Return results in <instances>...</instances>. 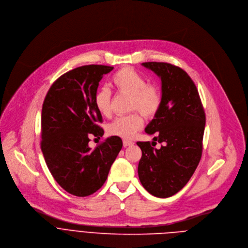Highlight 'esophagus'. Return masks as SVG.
Masks as SVG:
<instances>
[{"instance_id": "34e87169", "label": "esophagus", "mask_w": 248, "mask_h": 248, "mask_svg": "<svg viewBox=\"0 0 248 248\" xmlns=\"http://www.w3.org/2000/svg\"><path fill=\"white\" fill-rule=\"evenodd\" d=\"M123 143H124V147H127V146H132L134 143L132 142V141H130V140H126V139H124V141H123Z\"/></svg>"}]
</instances>
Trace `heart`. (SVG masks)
I'll list each match as a JSON object with an SVG mask.
<instances>
[{"label":"heart","mask_w":248,"mask_h":248,"mask_svg":"<svg viewBox=\"0 0 248 248\" xmlns=\"http://www.w3.org/2000/svg\"><path fill=\"white\" fill-rule=\"evenodd\" d=\"M112 82L118 93L129 95V111H138L146 118L155 116L158 111L161 105L159 89L154 84H146V78L135 69L131 67L121 69L113 76ZM94 104L101 115L110 114V93L107 89H101L96 93ZM143 124L142 116L133 112L113 121L108 126V132L111 135L130 139L142 128Z\"/></svg>","instance_id":"b5f03b06"}]
</instances>
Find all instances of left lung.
Segmentation results:
<instances>
[{"label": "left lung", "mask_w": 248, "mask_h": 248, "mask_svg": "<svg viewBox=\"0 0 248 248\" xmlns=\"http://www.w3.org/2000/svg\"><path fill=\"white\" fill-rule=\"evenodd\" d=\"M161 80V105L146 126L153 143L137 142L142 151L138 176L153 196L169 198L178 193L194 174L202 153L205 114L199 92L181 68L164 62H145Z\"/></svg>", "instance_id": "1"}]
</instances>
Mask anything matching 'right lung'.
Returning a JSON list of instances; mask_svg holds the SVG:
<instances>
[{"mask_svg": "<svg viewBox=\"0 0 248 248\" xmlns=\"http://www.w3.org/2000/svg\"><path fill=\"white\" fill-rule=\"evenodd\" d=\"M114 69L86 65L59 77L50 87L42 109L41 149L55 181L69 194L87 197L105 183L123 147L111 136L94 150L90 135L102 137V116L94 104L99 81Z\"/></svg>", "mask_w": 248, "mask_h": 248, "instance_id": "1", "label": "right lung"}]
</instances>
